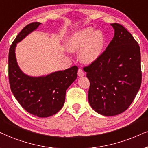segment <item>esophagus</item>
<instances>
[{
  "label": "esophagus",
  "instance_id": "34e87169",
  "mask_svg": "<svg viewBox=\"0 0 148 148\" xmlns=\"http://www.w3.org/2000/svg\"><path fill=\"white\" fill-rule=\"evenodd\" d=\"M77 75H78V76H79V77H83V76L84 75V73L82 69H78Z\"/></svg>",
  "mask_w": 148,
  "mask_h": 148
}]
</instances>
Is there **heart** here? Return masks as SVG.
<instances>
[{
    "label": "heart",
    "instance_id": "1",
    "mask_svg": "<svg viewBox=\"0 0 148 148\" xmlns=\"http://www.w3.org/2000/svg\"><path fill=\"white\" fill-rule=\"evenodd\" d=\"M105 45V36L100 30L86 27L75 32L66 42L69 51L80 50L79 58L83 62H93L101 56Z\"/></svg>",
    "mask_w": 148,
    "mask_h": 148
}]
</instances>
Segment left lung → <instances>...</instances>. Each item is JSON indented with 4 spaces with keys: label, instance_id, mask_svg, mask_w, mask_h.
<instances>
[{
    "label": "left lung",
    "instance_id": "8db88e82",
    "mask_svg": "<svg viewBox=\"0 0 148 148\" xmlns=\"http://www.w3.org/2000/svg\"><path fill=\"white\" fill-rule=\"evenodd\" d=\"M110 25L114 29L112 40L95 61L84 68L90 81L89 103L104 116L116 115L128 108L142 77L138 44L122 25Z\"/></svg>",
    "mask_w": 148,
    "mask_h": 148
}]
</instances>
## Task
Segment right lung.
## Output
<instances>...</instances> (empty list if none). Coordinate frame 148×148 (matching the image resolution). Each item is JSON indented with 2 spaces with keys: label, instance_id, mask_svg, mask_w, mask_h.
<instances>
[{
  "label": "right lung",
  "instance_id": "obj_1",
  "mask_svg": "<svg viewBox=\"0 0 148 148\" xmlns=\"http://www.w3.org/2000/svg\"><path fill=\"white\" fill-rule=\"evenodd\" d=\"M40 23L27 25L18 34L9 51V80L12 93L21 106L38 117H48L61 110L66 91L77 77L78 67H71L47 75L32 77L24 73L17 63L15 49L17 43L37 29Z\"/></svg>",
  "mask_w": 148,
  "mask_h": 148
}]
</instances>
